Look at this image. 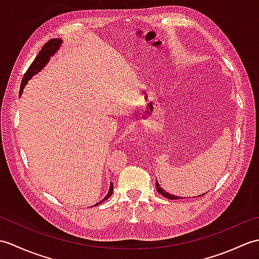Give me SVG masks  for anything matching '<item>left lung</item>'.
I'll list each match as a JSON object with an SVG mask.
<instances>
[{
	"instance_id": "left-lung-1",
	"label": "left lung",
	"mask_w": 259,
	"mask_h": 259,
	"mask_svg": "<svg viewBox=\"0 0 259 259\" xmlns=\"http://www.w3.org/2000/svg\"><path fill=\"white\" fill-rule=\"evenodd\" d=\"M156 189H157V191L159 192V194H161L163 197H166L167 199H171V200H175V199H183V197H179V196H174V195H170V194H168L167 191H164L161 187H160V185L158 184V181L156 180ZM205 195V194H203ZM203 195H200V196H203ZM200 196H198V197H200ZM191 198H195V197H191Z\"/></svg>"
}]
</instances>
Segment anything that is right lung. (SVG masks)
I'll return each instance as SVG.
<instances>
[{
  "label": "right lung",
  "mask_w": 259,
  "mask_h": 259,
  "mask_svg": "<svg viewBox=\"0 0 259 259\" xmlns=\"http://www.w3.org/2000/svg\"><path fill=\"white\" fill-rule=\"evenodd\" d=\"M61 43H62V41L59 40V38H51L50 41H48L46 45L42 47L41 51L38 52L36 58L34 59V61L32 62V64L30 65L29 69L26 70V72L24 73L23 79H22L21 85H20V93H19L20 96L22 95V91H23L25 84L27 83V81H29L33 75H34L35 73H37L38 71H40L43 67H45V65L47 64V62L49 61V59H50V57L52 56V54L56 53V51L58 50ZM112 192H113V184L111 183V184H110L109 192H108L107 196L104 197L100 202H103L104 200H107L108 198H110V196L112 195ZM100 202H98L96 206H98Z\"/></svg>",
  "instance_id": "right-lung-1"
}]
</instances>
